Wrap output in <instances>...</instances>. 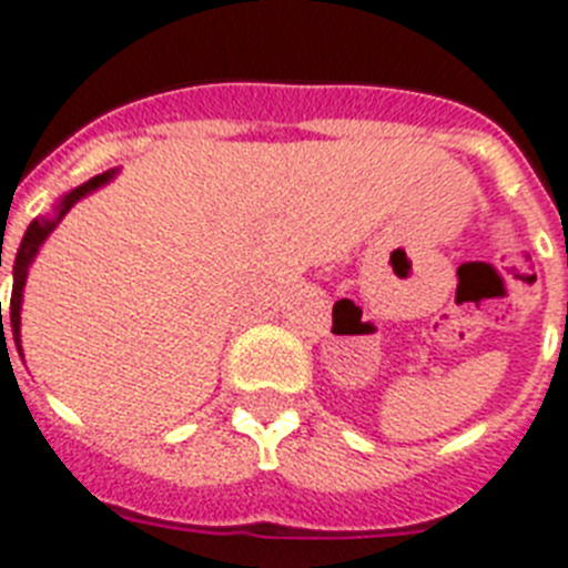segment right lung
I'll return each mask as SVG.
<instances>
[{"label": "right lung", "instance_id": "obj_1", "mask_svg": "<svg viewBox=\"0 0 568 568\" xmlns=\"http://www.w3.org/2000/svg\"><path fill=\"white\" fill-rule=\"evenodd\" d=\"M118 172L120 169H109V172L97 174V178L85 181L82 186L65 192L60 201L53 203L51 215L33 217L31 226H28L26 235H22V244H19L17 258H13V293H11V331H13V342H17V351H22V344H19L22 342V338H19V327H22V290H26V281H28V266L33 264L37 255H40V246L45 244V237L57 230V224H60L62 217L71 212V206H74L77 201H82L85 195H91V192H97L100 186H105L109 181H114V174ZM0 322H2V304H0ZM19 356H22V353H19Z\"/></svg>", "mask_w": 568, "mask_h": 568}]
</instances>
